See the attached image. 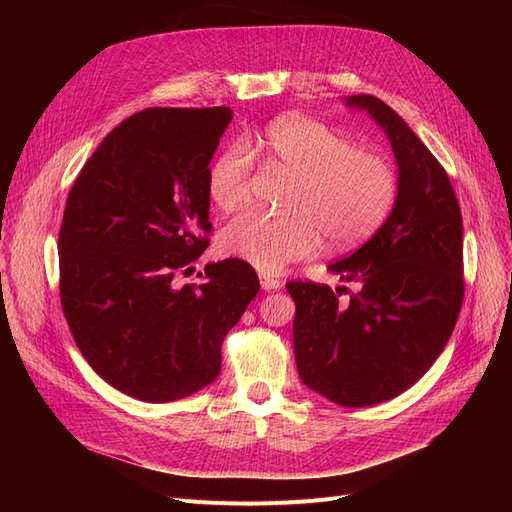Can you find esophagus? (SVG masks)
Wrapping results in <instances>:
<instances>
[{
    "instance_id": "1",
    "label": "esophagus",
    "mask_w": 512,
    "mask_h": 512,
    "mask_svg": "<svg viewBox=\"0 0 512 512\" xmlns=\"http://www.w3.org/2000/svg\"><path fill=\"white\" fill-rule=\"evenodd\" d=\"M260 286H262V290H277L282 286V282L271 275H260Z\"/></svg>"
}]
</instances>
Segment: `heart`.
<instances>
[{"label":"heart","instance_id":"b5f03b06","mask_svg":"<svg viewBox=\"0 0 512 512\" xmlns=\"http://www.w3.org/2000/svg\"><path fill=\"white\" fill-rule=\"evenodd\" d=\"M260 151L273 166L297 177L288 213L245 211L220 232L226 256L277 273L314 256L322 239L329 250H348L386 222L397 200V173L380 153L354 143L322 121L301 115L275 119L262 134ZM252 156L245 145L228 147L209 170V196L222 211L250 198Z\"/></svg>","mask_w":512,"mask_h":512}]
</instances>
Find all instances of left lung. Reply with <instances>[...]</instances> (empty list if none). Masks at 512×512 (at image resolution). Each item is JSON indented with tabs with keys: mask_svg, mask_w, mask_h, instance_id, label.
Here are the masks:
<instances>
[{
	"mask_svg": "<svg viewBox=\"0 0 512 512\" xmlns=\"http://www.w3.org/2000/svg\"><path fill=\"white\" fill-rule=\"evenodd\" d=\"M389 138L397 200L386 222L329 271L354 284L339 303L327 284L288 282L297 305L294 359L307 389L348 408L389 401L436 363L463 303V222L446 170L376 96H348ZM339 292V288H337Z\"/></svg>",
	"mask_w": 512,
	"mask_h": 512,
	"instance_id": "1",
	"label": "left lung"
}]
</instances>
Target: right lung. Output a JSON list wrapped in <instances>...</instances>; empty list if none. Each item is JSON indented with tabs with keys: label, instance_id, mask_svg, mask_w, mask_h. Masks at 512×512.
I'll return each mask as SVG.
<instances>
[{
	"label": "right lung",
	"instance_id": "1",
	"mask_svg": "<svg viewBox=\"0 0 512 512\" xmlns=\"http://www.w3.org/2000/svg\"><path fill=\"white\" fill-rule=\"evenodd\" d=\"M226 106L147 108L94 151L59 230V294L74 342L96 374L149 404L183 399L220 374L222 342L256 297L239 258L177 286L207 250L209 162Z\"/></svg>",
	"mask_w": 512,
	"mask_h": 512
}]
</instances>
